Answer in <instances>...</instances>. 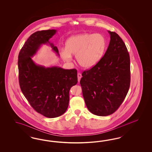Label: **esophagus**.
<instances>
[{
	"mask_svg": "<svg viewBox=\"0 0 152 152\" xmlns=\"http://www.w3.org/2000/svg\"><path fill=\"white\" fill-rule=\"evenodd\" d=\"M82 77V75H81V74H80V73H78L77 74V78H78V82L79 83L80 82V80H81V78Z\"/></svg>",
	"mask_w": 152,
	"mask_h": 152,
	"instance_id": "obj_1",
	"label": "esophagus"
}]
</instances>
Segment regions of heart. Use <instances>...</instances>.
<instances>
[{"mask_svg": "<svg viewBox=\"0 0 152 152\" xmlns=\"http://www.w3.org/2000/svg\"><path fill=\"white\" fill-rule=\"evenodd\" d=\"M106 46L104 37L100 34L83 33L70 37L66 43V49L61 50V55L66 61H71V55L83 68L94 67L101 60Z\"/></svg>", "mask_w": 152, "mask_h": 152, "instance_id": "1", "label": "heart"}]
</instances>
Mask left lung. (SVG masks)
<instances>
[{"mask_svg":"<svg viewBox=\"0 0 152 152\" xmlns=\"http://www.w3.org/2000/svg\"><path fill=\"white\" fill-rule=\"evenodd\" d=\"M108 32L110 41L105 53L91 69L83 72L80 82L88 110L101 116L111 115L119 107L130 83L127 48L116 33Z\"/></svg>","mask_w":152,"mask_h":152,"instance_id":"left-lung-1","label":"left lung"}]
</instances>
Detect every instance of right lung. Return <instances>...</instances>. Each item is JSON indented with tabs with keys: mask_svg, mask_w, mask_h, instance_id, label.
<instances>
[{
	"mask_svg": "<svg viewBox=\"0 0 152 152\" xmlns=\"http://www.w3.org/2000/svg\"><path fill=\"white\" fill-rule=\"evenodd\" d=\"M56 30L37 31L28 38L18 55L19 83L31 106L37 113L49 118L60 116L67 110L69 91L77 83L76 69L37 65L32 60L42 45L49 43L58 55L56 46L49 42Z\"/></svg>",
	"mask_w": 152,
	"mask_h": 152,
	"instance_id": "add662e5",
	"label": "right lung"
}]
</instances>
